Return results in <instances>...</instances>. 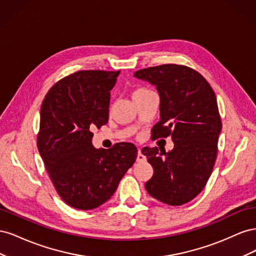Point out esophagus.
Segmentation results:
<instances>
[{"label":"esophagus","instance_id":"1","mask_svg":"<svg viewBox=\"0 0 256 256\" xmlns=\"http://www.w3.org/2000/svg\"><path fill=\"white\" fill-rule=\"evenodd\" d=\"M136 161L138 162H144L146 161V156L142 152L141 150H138V156H136Z\"/></svg>","mask_w":256,"mask_h":256}]
</instances>
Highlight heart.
<instances>
[{
  "label": "heart",
  "mask_w": 256,
  "mask_h": 256,
  "mask_svg": "<svg viewBox=\"0 0 256 256\" xmlns=\"http://www.w3.org/2000/svg\"><path fill=\"white\" fill-rule=\"evenodd\" d=\"M152 90H150V88H138L134 92V98L136 97H141V96H144V95H147L150 94V92H152Z\"/></svg>",
  "instance_id": "b5f03b06"
}]
</instances>
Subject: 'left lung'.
Instances as JSON below:
<instances>
[{
	"mask_svg": "<svg viewBox=\"0 0 256 256\" xmlns=\"http://www.w3.org/2000/svg\"><path fill=\"white\" fill-rule=\"evenodd\" d=\"M134 76L156 85L160 95L152 140L171 136L174 142L168 152L142 150L154 168L145 188L160 202L180 206L203 190L214 166L222 128L214 92L202 74L184 65L148 67Z\"/></svg>",
	"mask_w": 256,
	"mask_h": 256,
	"instance_id": "1",
	"label": "left lung"
}]
</instances>
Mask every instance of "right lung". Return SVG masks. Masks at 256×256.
Wrapping results in <instances>:
<instances>
[{
    "mask_svg": "<svg viewBox=\"0 0 256 256\" xmlns=\"http://www.w3.org/2000/svg\"><path fill=\"white\" fill-rule=\"evenodd\" d=\"M120 70H79L58 81L46 95L37 147L56 192L64 202L88 210L106 203L134 166L132 143L96 150L92 129L109 118L110 90Z\"/></svg>",
    "mask_w": 256,
    "mask_h": 256,
    "instance_id": "add662e5",
    "label": "right lung"
}]
</instances>
